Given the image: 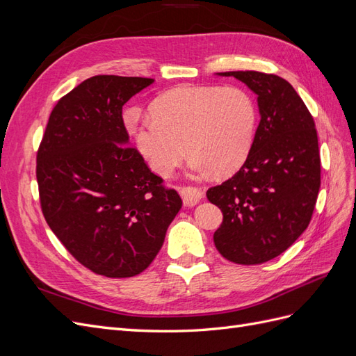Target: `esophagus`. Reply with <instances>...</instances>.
I'll return each instance as SVG.
<instances>
[{
    "label": "esophagus",
    "mask_w": 356,
    "mask_h": 356,
    "mask_svg": "<svg viewBox=\"0 0 356 356\" xmlns=\"http://www.w3.org/2000/svg\"><path fill=\"white\" fill-rule=\"evenodd\" d=\"M179 193H181L182 202H184L186 207H190V208L197 204L203 197V191L197 187H182Z\"/></svg>",
    "instance_id": "1"
}]
</instances>
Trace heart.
Returning a JSON list of instances; mask_svg holds the SVG:
<instances>
[{
  "instance_id": "b5f03b06",
  "label": "heart",
  "mask_w": 356,
  "mask_h": 356,
  "mask_svg": "<svg viewBox=\"0 0 356 356\" xmlns=\"http://www.w3.org/2000/svg\"><path fill=\"white\" fill-rule=\"evenodd\" d=\"M257 122L255 102L241 88L181 86L159 96L152 118L134 126L132 135L139 154L161 177L175 170L187 149L195 175H229L250 154Z\"/></svg>"
}]
</instances>
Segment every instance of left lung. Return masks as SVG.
Listing matches in <instances>:
<instances>
[{"label": "left lung", "mask_w": 356, "mask_h": 356, "mask_svg": "<svg viewBox=\"0 0 356 356\" xmlns=\"http://www.w3.org/2000/svg\"><path fill=\"white\" fill-rule=\"evenodd\" d=\"M217 75L245 83L261 118L243 166L207 193L222 212L213 243L229 261L261 264L286 251L314 213L321 187L315 122L293 86L275 74Z\"/></svg>", "instance_id": "obj_1"}]
</instances>
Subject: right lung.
Here are the masks:
<instances>
[{"label":"right lung","mask_w":356,"mask_h":356,"mask_svg":"<svg viewBox=\"0 0 356 356\" xmlns=\"http://www.w3.org/2000/svg\"><path fill=\"white\" fill-rule=\"evenodd\" d=\"M154 79L95 75L53 108L37 154L51 232L89 270L131 277L152 264L182 207L129 147L123 105Z\"/></svg>","instance_id":"add662e5"}]
</instances>
